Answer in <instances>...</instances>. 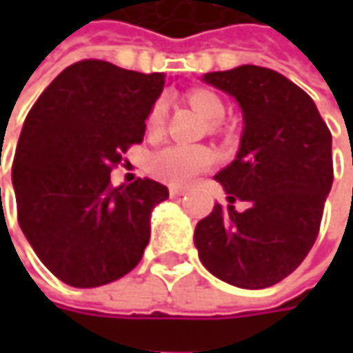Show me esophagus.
<instances>
[{"label": "esophagus", "instance_id": "1", "mask_svg": "<svg viewBox=\"0 0 353 353\" xmlns=\"http://www.w3.org/2000/svg\"><path fill=\"white\" fill-rule=\"evenodd\" d=\"M169 192L172 198H179V196H183L184 192H186V188H181V186H170Z\"/></svg>", "mask_w": 353, "mask_h": 353}]
</instances>
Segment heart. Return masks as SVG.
I'll return each mask as SVG.
<instances>
[{
    "mask_svg": "<svg viewBox=\"0 0 353 353\" xmlns=\"http://www.w3.org/2000/svg\"><path fill=\"white\" fill-rule=\"evenodd\" d=\"M186 100L200 116L210 119V121H216L224 116V102L212 90H190L186 94ZM167 112H169V103L165 98H159L153 102L149 114H147V131L149 133L155 135L163 129ZM212 163H214V153L204 145H167L151 155L149 170L155 179L163 181V183L186 184L190 183L196 174L210 169Z\"/></svg>",
    "mask_w": 353,
    "mask_h": 353,
    "instance_id": "obj_1",
    "label": "heart"
}]
</instances>
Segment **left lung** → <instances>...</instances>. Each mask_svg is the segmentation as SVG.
<instances>
[{
    "instance_id": "8db88e82",
    "label": "left lung",
    "mask_w": 353,
    "mask_h": 353,
    "mask_svg": "<svg viewBox=\"0 0 353 353\" xmlns=\"http://www.w3.org/2000/svg\"><path fill=\"white\" fill-rule=\"evenodd\" d=\"M204 82L234 96L243 114L236 161L216 174L237 212L214 206L194 230L212 275L241 289H265L303 263L320 232L334 181L332 133L312 98L271 68L243 64Z\"/></svg>"
}]
</instances>
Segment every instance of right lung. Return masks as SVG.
I'll list each match as a JSON object with an SVG mask.
<instances>
[{
    "instance_id": "add662e5",
    "label": "right lung",
    "mask_w": 353,
    "mask_h": 353,
    "mask_svg": "<svg viewBox=\"0 0 353 353\" xmlns=\"http://www.w3.org/2000/svg\"><path fill=\"white\" fill-rule=\"evenodd\" d=\"M163 86V72L86 59L64 68L27 114L11 167L17 220L70 287H102L141 261L151 212L169 188L151 179L114 186L110 172L143 141Z\"/></svg>"
}]
</instances>
